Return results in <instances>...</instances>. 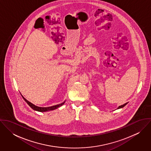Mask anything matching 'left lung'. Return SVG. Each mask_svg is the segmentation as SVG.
Returning <instances> with one entry per match:
<instances>
[{"label": "left lung", "instance_id": "8db88e82", "mask_svg": "<svg viewBox=\"0 0 151 151\" xmlns=\"http://www.w3.org/2000/svg\"><path fill=\"white\" fill-rule=\"evenodd\" d=\"M127 104V103H126V104H124V105H123L119 106L117 108V109H121V108H123V107H124V106H125Z\"/></svg>", "mask_w": 151, "mask_h": 151}]
</instances>
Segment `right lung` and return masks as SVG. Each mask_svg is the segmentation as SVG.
<instances>
[{
    "label": "right lung",
    "instance_id": "right-lung-1",
    "mask_svg": "<svg viewBox=\"0 0 151 151\" xmlns=\"http://www.w3.org/2000/svg\"><path fill=\"white\" fill-rule=\"evenodd\" d=\"M22 95V94H21ZM22 98L24 99V100L25 101V102L32 108L33 110H35V111H40V112H45V111H50V110H53L56 109H58L60 106H62L63 105H64V104L65 102V101L59 104V105H54V106H49V107H39V106H35V105L32 104V103H31L30 102H29L28 101H27L25 98H24V96L22 95Z\"/></svg>",
    "mask_w": 151,
    "mask_h": 151
}]
</instances>
